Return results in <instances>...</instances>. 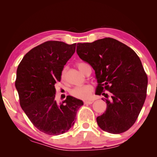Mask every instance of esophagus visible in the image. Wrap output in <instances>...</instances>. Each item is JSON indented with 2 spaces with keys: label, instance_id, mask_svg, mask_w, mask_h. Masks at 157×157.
I'll list each match as a JSON object with an SVG mask.
<instances>
[{
  "label": "esophagus",
  "instance_id": "esophagus-1",
  "mask_svg": "<svg viewBox=\"0 0 157 157\" xmlns=\"http://www.w3.org/2000/svg\"><path fill=\"white\" fill-rule=\"evenodd\" d=\"M84 104H89V105H90V104H92L93 103V101L92 100H88V101H84Z\"/></svg>",
  "mask_w": 157,
  "mask_h": 157
}]
</instances>
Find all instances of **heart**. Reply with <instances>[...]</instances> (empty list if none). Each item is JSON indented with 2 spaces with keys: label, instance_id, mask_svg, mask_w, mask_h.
Here are the masks:
<instances>
[{
  "label": "heart",
  "instance_id": "b5f03b06",
  "mask_svg": "<svg viewBox=\"0 0 157 157\" xmlns=\"http://www.w3.org/2000/svg\"><path fill=\"white\" fill-rule=\"evenodd\" d=\"M87 65L86 63L79 62L77 64V67L78 69L81 71L82 73L84 74V71H85V67ZM65 70L64 69L62 71V73H61V78H64L65 77ZM92 92V87L90 86V84H84L82 86H77L72 89L70 91V94L72 96L80 99H87L90 98L91 96V94Z\"/></svg>",
  "mask_w": 157,
  "mask_h": 157
}]
</instances>
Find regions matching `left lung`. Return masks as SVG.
Instances as JSON below:
<instances>
[{"label":"left lung","instance_id":"1","mask_svg":"<svg viewBox=\"0 0 157 157\" xmlns=\"http://www.w3.org/2000/svg\"><path fill=\"white\" fill-rule=\"evenodd\" d=\"M80 58L92 66L98 81L96 94L107 90L106 111L96 120L111 134L127 131L136 121L147 96L148 79L140 58L130 47L112 38L78 43Z\"/></svg>","mask_w":157,"mask_h":157}]
</instances>
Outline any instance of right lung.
I'll use <instances>...</instances> for the list:
<instances>
[{
    "label": "right lung",
    "instance_id": "obj_1",
    "mask_svg": "<svg viewBox=\"0 0 157 157\" xmlns=\"http://www.w3.org/2000/svg\"><path fill=\"white\" fill-rule=\"evenodd\" d=\"M76 44L46 41L28 52L17 67L15 86L20 105L33 124L44 134L58 136L67 132L84 104L70 96L59 104L55 100V84L61 80Z\"/></svg>",
    "mask_w": 157,
    "mask_h": 157
}]
</instances>
